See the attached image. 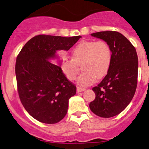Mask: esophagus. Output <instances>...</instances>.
I'll return each instance as SVG.
<instances>
[{"mask_svg":"<svg viewBox=\"0 0 149 149\" xmlns=\"http://www.w3.org/2000/svg\"><path fill=\"white\" fill-rule=\"evenodd\" d=\"M86 89H85L84 88H81V87H78L77 88V93H79L80 92H82V91H84Z\"/></svg>","mask_w":149,"mask_h":149,"instance_id":"1","label":"esophagus"}]
</instances>
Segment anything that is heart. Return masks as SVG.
I'll return each mask as SVG.
<instances>
[{
  "label": "heart",
  "instance_id": "b5f03b06",
  "mask_svg": "<svg viewBox=\"0 0 149 149\" xmlns=\"http://www.w3.org/2000/svg\"><path fill=\"white\" fill-rule=\"evenodd\" d=\"M73 59L63 58L60 68L69 80H76L80 67L84 71L78 80L80 86H88L106 76L112 63V51L103 40L82 41L71 51Z\"/></svg>",
  "mask_w": 149,
  "mask_h": 149
}]
</instances>
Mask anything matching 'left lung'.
Masks as SVG:
<instances>
[{
    "mask_svg": "<svg viewBox=\"0 0 149 149\" xmlns=\"http://www.w3.org/2000/svg\"><path fill=\"white\" fill-rule=\"evenodd\" d=\"M91 35L106 41L112 57L107 75L93 88L96 97L89 107L100 117L110 118L123 111L134 97L138 82V55L134 45L118 32L102 31Z\"/></svg>",
    "mask_w": 149,
    "mask_h": 149,
    "instance_id": "8db88e82",
    "label": "left lung"
}]
</instances>
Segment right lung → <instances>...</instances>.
<instances>
[{
    "instance_id": "obj_1",
    "label": "right lung",
    "mask_w": 149,
    "mask_h": 149,
    "mask_svg": "<svg viewBox=\"0 0 149 149\" xmlns=\"http://www.w3.org/2000/svg\"><path fill=\"white\" fill-rule=\"evenodd\" d=\"M81 37L37 35L17 55L15 76L19 97L35 119L54 124L66 115L69 100L76 95V87L61 71L57 52L68 51Z\"/></svg>"
}]
</instances>
